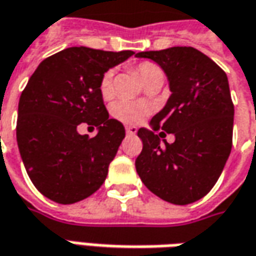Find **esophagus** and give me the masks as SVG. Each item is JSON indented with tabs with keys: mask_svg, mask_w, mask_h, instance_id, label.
Wrapping results in <instances>:
<instances>
[{
	"mask_svg": "<svg viewBox=\"0 0 256 256\" xmlns=\"http://www.w3.org/2000/svg\"><path fill=\"white\" fill-rule=\"evenodd\" d=\"M126 133H128V134H136L137 128L136 126H128V128H126Z\"/></svg>",
	"mask_w": 256,
	"mask_h": 256,
	"instance_id": "34e87169",
	"label": "esophagus"
}]
</instances>
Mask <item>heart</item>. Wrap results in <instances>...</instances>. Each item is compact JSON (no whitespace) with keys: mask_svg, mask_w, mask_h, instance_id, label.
<instances>
[{"mask_svg":"<svg viewBox=\"0 0 256 256\" xmlns=\"http://www.w3.org/2000/svg\"><path fill=\"white\" fill-rule=\"evenodd\" d=\"M136 72L138 74L144 86L156 84V82H164L163 69L154 62L143 60V62L137 64ZM113 76H114L113 70H106L104 75L102 76L99 89H100L102 98H104V99H110L114 93V78ZM150 112H152V108L146 102L119 100L116 102L112 108L113 116L128 124L140 123L146 116L150 114Z\"/></svg>","mask_w":256,"mask_h":256,"instance_id":"1","label":"heart"}]
</instances>
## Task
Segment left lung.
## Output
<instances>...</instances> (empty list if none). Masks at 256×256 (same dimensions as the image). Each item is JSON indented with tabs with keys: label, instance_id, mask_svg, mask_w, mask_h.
Returning a JSON list of instances; mask_svg holds the SVG:
<instances>
[{
	"label": "left lung",
	"instance_id": "8db88e82",
	"mask_svg": "<svg viewBox=\"0 0 256 256\" xmlns=\"http://www.w3.org/2000/svg\"><path fill=\"white\" fill-rule=\"evenodd\" d=\"M163 68L172 96L152 119L153 130L140 128L143 150L136 170L144 186L167 202L184 206L202 198L216 186L232 147L234 103L225 72L192 46L138 52ZM162 126L176 136L160 143Z\"/></svg>",
	"mask_w": 256,
	"mask_h": 256
}]
</instances>
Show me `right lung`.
<instances>
[{"label":"right lung","mask_w":256,"mask_h":256,"mask_svg":"<svg viewBox=\"0 0 256 256\" xmlns=\"http://www.w3.org/2000/svg\"><path fill=\"white\" fill-rule=\"evenodd\" d=\"M133 54L72 46L44 59L30 78L18 104L16 142L30 178L49 200L74 204L106 180L126 133L109 119L99 84ZM80 122L96 126L98 134L79 135Z\"/></svg>","instance_id":"add662e5"}]
</instances>
